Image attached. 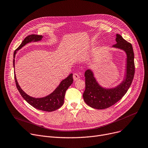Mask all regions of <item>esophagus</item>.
Here are the masks:
<instances>
[{
    "label": "esophagus",
    "mask_w": 148,
    "mask_h": 148,
    "mask_svg": "<svg viewBox=\"0 0 148 148\" xmlns=\"http://www.w3.org/2000/svg\"><path fill=\"white\" fill-rule=\"evenodd\" d=\"M79 79H80V76H79V75L78 74H77V73H74L73 74V79H74V81L78 80Z\"/></svg>",
    "instance_id": "1"
}]
</instances>
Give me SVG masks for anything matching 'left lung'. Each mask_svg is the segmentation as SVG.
Returning <instances> with one entry per match:
<instances>
[{"mask_svg": "<svg viewBox=\"0 0 148 148\" xmlns=\"http://www.w3.org/2000/svg\"><path fill=\"white\" fill-rule=\"evenodd\" d=\"M116 42L112 47L123 50L127 55L125 73L120 84L114 88H106L97 82L92 70L89 69L84 73L86 86L83 97L86 104L96 109H105L119 101L128 91L134 78L135 67L133 46L119 34H116Z\"/></svg>", "mask_w": 148, "mask_h": 148, "instance_id": "8db88e82", "label": "left lung"}]
</instances>
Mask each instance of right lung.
<instances>
[{
    "label": "right lung",
    "mask_w": 148,
    "mask_h": 148,
    "mask_svg": "<svg viewBox=\"0 0 148 148\" xmlns=\"http://www.w3.org/2000/svg\"><path fill=\"white\" fill-rule=\"evenodd\" d=\"M43 36L38 35H30L26 37L18 47L14 51L13 66L15 68V57L17 51L21 49L23 46L31 42H38L41 41ZM15 72V71H14ZM14 78L15 84L20 94L26 101L36 109L45 111V112H53L56 110L60 108L64 103V98L65 92L68 88L71 86L73 82V74H70L66 79L62 80L59 84V86L56 88L52 93L49 95L42 98H34L30 97L23 91L19 84L16 79V75L14 73Z\"/></svg>",
    "instance_id": "1"
}]
</instances>
